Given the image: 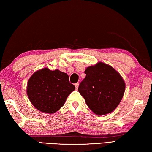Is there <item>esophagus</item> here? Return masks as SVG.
Instances as JSON below:
<instances>
[{"label": "esophagus", "mask_w": 152, "mask_h": 152, "mask_svg": "<svg viewBox=\"0 0 152 152\" xmlns=\"http://www.w3.org/2000/svg\"><path fill=\"white\" fill-rule=\"evenodd\" d=\"M79 83H76L75 84V86L76 89H78V88H79Z\"/></svg>", "instance_id": "34e87169"}]
</instances>
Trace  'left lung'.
I'll list each match as a JSON object with an SVG mask.
<instances>
[{
	"instance_id": "left-lung-1",
	"label": "left lung",
	"mask_w": 152,
	"mask_h": 152,
	"mask_svg": "<svg viewBox=\"0 0 152 152\" xmlns=\"http://www.w3.org/2000/svg\"><path fill=\"white\" fill-rule=\"evenodd\" d=\"M85 73L78 91L87 105L97 115L112 113L125 93V83L121 75L113 66L102 62L88 66Z\"/></svg>"
}]
</instances>
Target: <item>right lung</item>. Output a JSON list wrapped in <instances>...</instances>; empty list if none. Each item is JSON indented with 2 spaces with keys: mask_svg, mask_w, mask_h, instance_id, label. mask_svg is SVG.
I'll return each mask as SVG.
<instances>
[{
  "mask_svg": "<svg viewBox=\"0 0 152 152\" xmlns=\"http://www.w3.org/2000/svg\"><path fill=\"white\" fill-rule=\"evenodd\" d=\"M75 87L69 82L68 75L58 69L37 71L29 78L27 94L33 106L42 113L53 114L65 102Z\"/></svg>",
  "mask_w": 152,
  "mask_h": 152,
  "instance_id": "obj_1",
  "label": "right lung"
}]
</instances>
